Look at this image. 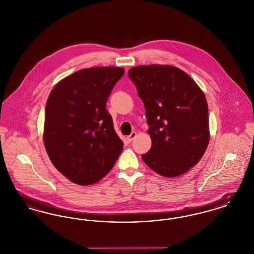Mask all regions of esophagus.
Wrapping results in <instances>:
<instances>
[{
	"instance_id": "obj_1",
	"label": "esophagus",
	"mask_w": 254,
	"mask_h": 254,
	"mask_svg": "<svg viewBox=\"0 0 254 254\" xmlns=\"http://www.w3.org/2000/svg\"><path fill=\"white\" fill-rule=\"evenodd\" d=\"M136 135H137V133L135 132V131H132L129 136H127V141H128L129 143L132 142V140L136 137Z\"/></svg>"
}]
</instances>
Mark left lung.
<instances>
[{"label":"left lung","mask_w":254,"mask_h":254,"mask_svg":"<svg viewBox=\"0 0 254 254\" xmlns=\"http://www.w3.org/2000/svg\"><path fill=\"white\" fill-rule=\"evenodd\" d=\"M144 103L152 141L142 158L164 177H177L203 157L209 142L205 95L190 75L171 65H139L128 71Z\"/></svg>","instance_id":"obj_1"}]
</instances>
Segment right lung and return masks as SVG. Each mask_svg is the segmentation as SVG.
<instances>
[{
    "instance_id": "right-lung-1",
    "label": "right lung",
    "mask_w": 254,
    "mask_h": 254,
    "mask_svg": "<svg viewBox=\"0 0 254 254\" xmlns=\"http://www.w3.org/2000/svg\"><path fill=\"white\" fill-rule=\"evenodd\" d=\"M121 67L79 70L63 79L46 106L44 142L54 167L81 186L104 178L120 156L124 143L107 110Z\"/></svg>"
}]
</instances>
